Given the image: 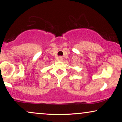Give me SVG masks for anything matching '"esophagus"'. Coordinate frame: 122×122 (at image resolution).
I'll return each mask as SVG.
<instances>
[{
    "label": "esophagus",
    "instance_id": "obj_1",
    "mask_svg": "<svg viewBox=\"0 0 122 122\" xmlns=\"http://www.w3.org/2000/svg\"><path fill=\"white\" fill-rule=\"evenodd\" d=\"M62 60H63V58L62 57H58V61H62Z\"/></svg>",
    "mask_w": 122,
    "mask_h": 122
}]
</instances>
